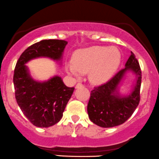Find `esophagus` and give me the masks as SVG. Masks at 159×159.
Instances as JSON below:
<instances>
[{
  "mask_svg": "<svg viewBox=\"0 0 159 159\" xmlns=\"http://www.w3.org/2000/svg\"><path fill=\"white\" fill-rule=\"evenodd\" d=\"M83 84H81V83H78V84H76V86H75V88H79V87H83Z\"/></svg>",
  "mask_w": 159,
  "mask_h": 159,
  "instance_id": "1",
  "label": "esophagus"
}]
</instances>
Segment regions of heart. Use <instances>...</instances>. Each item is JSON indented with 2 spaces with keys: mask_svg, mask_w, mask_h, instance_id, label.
<instances>
[{
  "mask_svg": "<svg viewBox=\"0 0 159 159\" xmlns=\"http://www.w3.org/2000/svg\"><path fill=\"white\" fill-rule=\"evenodd\" d=\"M120 62L121 54L117 48L94 46L75 51L73 61L66 63V69L75 76H80L81 72H90L91 82L99 84L114 75Z\"/></svg>",
  "mask_w": 159,
  "mask_h": 159,
  "instance_id": "b5f03b06",
  "label": "heart"
}]
</instances>
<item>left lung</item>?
I'll return each mask as SVG.
<instances>
[{"instance_id": "left-lung-1", "label": "left lung", "mask_w": 159, "mask_h": 159, "mask_svg": "<svg viewBox=\"0 0 159 159\" xmlns=\"http://www.w3.org/2000/svg\"><path fill=\"white\" fill-rule=\"evenodd\" d=\"M129 70L136 75L135 84L129 95H121L119 85ZM140 85L141 70L138 61L131 51L124 69L106 84L91 90L87 105V112L91 122L104 128L114 127L124 123L138 106Z\"/></svg>"}]
</instances>
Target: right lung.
Masks as SVG:
<instances>
[{
    "instance_id": "obj_1",
    "label": "right lung",
    "mask_w": 159,
    "mask_h": 159,
    "mask_svg": "<svg viewBox=\"0 0 159 159\" xmlns=\"http://www.w3.org/2000/svg\"><path fill=\"white\" fill-rule=\"evenodd\" d=\"M67 43L66 40H43L25 49L16 63L13 76L16 101L25 117L37 127H49L61 120L75 88L66 87L58 75L43 82L35 80L25 64L41 57L60 61Z\"/></svg>"
}]
</instances>
